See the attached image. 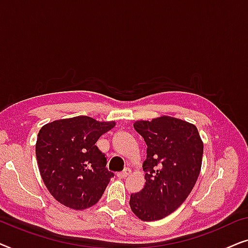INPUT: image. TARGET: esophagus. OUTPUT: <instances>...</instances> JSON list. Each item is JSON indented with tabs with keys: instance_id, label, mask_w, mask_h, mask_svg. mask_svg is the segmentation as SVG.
<instances>
[{
	"instance_id": "34e87169",
	"label": "esophagus",
	"mask_w": 248,
	"mask_h": 248,
	"mask_svg": "<svg viewBox=\"0 0 248 248\" xmlns=\"http://www.w3.org/2000/svg\"><path fill=\"white\" fill-rule=\"evenodd\" d=\"M131 174V169L130 168H126V169H124L123 171H121V172H118L117 174V177L118 178H126L128 175Z\"/></svg>"
}]
</instances>
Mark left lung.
<instances>
[{
  "label": "left lung",
  "instance_id": "obj_1",
  "mask_svg": "<svg viewBox=\"0 0 248 248\" xmlns=\"http://www.w3.org/2000/svg\"><path fill=\"white\" fill-rule=\"evenodd\" d=\"M135 131L147 143L144 187L131 194L130 206L143 221L160 220L182 205L201 171L203 142L195 125L160 116L137 121Z\"/></svg>",
  "mask_w": 248,
  "mask_h": 248
}]
</instances>
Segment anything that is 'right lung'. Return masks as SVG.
<instances>
[{
	"mask_svg": "<svg viewBox=\"0 0 248 248\" xmlns=\"http://www.w3.org/2000/svg\"><path fill=\"white\" fill-rule=\"evenodd\" d=\"M115 122H99L89 116L64 118L40 128L36 157L43 182L53 198L74 210L96 204L114 174L96 145Z\"/></svg>",
	"mask_w": 248,
	"mask_h": 248,
	"instance_id": "right-lung-1",
	"label": "right lung"
}]
</instances>
